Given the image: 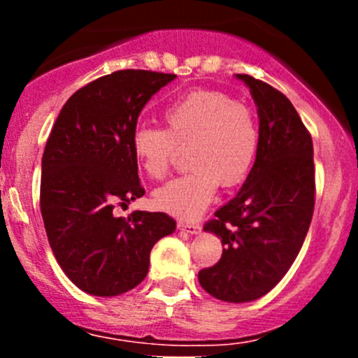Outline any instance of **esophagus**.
Returning <instances> with one entry per match:
<instances>
[{"label": "esophagus", "mask_w": 358, "mask_h": 358, "mask_svg": "<svg viewBox=\"0 0 358 358\" xmlns=\"http://www.w3.org/2000/svg\"><path fill=\"white\" fill-rule=\"evenodd\" d=\"M178 229L180 231L187 232V234H199L200 232V225L195 224V222H185V220H178Z\"/></svg>", "instance_id": "34e87169"}]
</instances>
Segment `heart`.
Masks as SVG:
<instances>
[{
	"instance_id": "b5f03b06",
	"label": "heart",
	"mask_w": 358,
	"mask_h": 358,
	"mask_svg": "<svg viewBox=\"0 0 358 358\" xmlns=\"http://www.w3.org/2000/svg\"><path fill=\"white\" fill-rule=\"evenodd\" d=\"M166 129L139 124L133 153L150 178L170 173L180 151H188L192 171L155 193L156 207L193 219L210 203L219 185H241L256 162L259 129L254 113L219 90H196L165 110Z\"/></svg>"
}]
</instances>
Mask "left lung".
Returning a JSON list of instances; mask_svg holds the SVG:
<instances>
[{"label":"left lung","instance_id":"1","mask_svg":"<svg viewBox=\"0 0 358 358\" xmlns=\"http://www.w3.org/2000/svg\"><path fill=\"white\" fill-rule=\"evenodd\" d=\"M259 114V146L241 192L203 225L222 239V257L199 273L213 298L245 303L264 296L296 259L315 210L310 131L273 85L239 73Z\"/></svg>","mask_w":358,"mask_h":358}]
</instances>
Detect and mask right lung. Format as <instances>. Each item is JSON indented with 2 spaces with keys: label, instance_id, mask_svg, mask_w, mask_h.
I'll list each match as a JSON object with an SVG mask.
<instances>
[{
  "label": "right lung",
  "instance_id": "right-lung-1",
  "mask_svg": "<svg viewBox=\"0 0 358 358\" xmlns=\"http://www.w3.org/2000/svg\"><path fill=\"white\" fill-rule=\"evenodd\" d=\"M175 73L117 71L73 92L47 139L40 210L57 262L94 296H117L138 286L150 252L175 231L165 212L114 215L145 195L131 138L138 116Z\"/></svg>",
  "mask_w": 358,
  "mask_h": 358
}]
</instances>
